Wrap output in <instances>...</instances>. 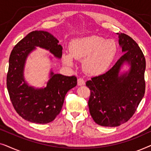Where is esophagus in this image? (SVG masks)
Returning a JSON list of instances; mask_svg holds the SVG:
<instances>
[{
	"instance_id": "34e87169",
	"label": "esophagus",
	"mask_w": 151,
	"mask_h": 151,
	"mask_svg": "<svg viewBox=\"0 0 151 151\" xmlns=\"http://www.w3.org/2000/svg\"><path fill=\"white\" fill-rule=\"evenodd\" d=\"M85 84V81L82 78H78V86H82Z\"/></svg>"
}]
</instances>
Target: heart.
Instances as JSON below:
<instances>
[{"instance_id": "1", "label": "heart", "mask_w": 151, "mask_h": 151, "mask_svg": "<svg viewBox=\"0 0 151 151\" xmlns=\"http://www.w3.org/2000/svg\"><path fill=\"white\" fill-rule=\"evenodd\" d=\"M117 53L113 40L91 35L74 39L69 44V53H65L63 60L67 65H73V58L82 60L84 71L89 75L104 73L109 67Z\"/></svg>"}]
</instances>
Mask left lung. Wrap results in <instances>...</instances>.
I'll use <instances>...</instances> for the list:
<instances>
[{
  "instance_id": "left-lung-1",
  "label": "left lung",
  "mask_w": 151,
  "mask_h": 151,
  "mask_svg": "<svg viewBox=\"0 0 151 151\" xmlns=\"http://www.w3.org/2000/svg\"><path fill=\"white\" fill-rule=\"evenodd\" d=\"M119 44L124 54L108 71L86 82L91 95L88 104L95 122L114 127L130 119L137 110L145 93L146 60L141 49L133 38L119 34ZM127 62L128 72L119 74Z\"/></svg>"
}]
</instances>
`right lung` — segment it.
I'll return each instance as SVG.
<instances>
[{
    "label": "right lung",
    "mask_w": 151,
    "mask_h": 151,
    "mask_svg": "<svg viewBox=\"0 0 151 151\" xmlns=\"http://www.w3.org/2000/svg\"><path fill=\"white\" fill-rule=\"evenodd\" d=\"M58 42L50 33L34 31L19 41L10 54L7 75L10 100L18 114L31 122L47 124L54 120L61 111L67 93L77 85L76 76L52 71L45 88H35L24 80V67L28 55L39 47L61 58L63 47Z\"/></svg>",
    "instance_id": "obj_1"
}]
</instances>
